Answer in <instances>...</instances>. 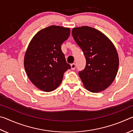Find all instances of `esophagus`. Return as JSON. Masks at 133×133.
<instances>
[{
	"label": "esophagus",
	"mask_w": 133,
	"mask_h": 133,
	"mask_svg": "<svg viewBox=\"0 0 133 133\" xmlns=\"http://www.w3.org/2000/svg\"><path fill=\"white\" fill-rule=\"evenodd\" d=\"M71 68L72 70H75L76 69V64L73 63L71 64Z\"/></svg>",
	"instance_id": "1"
}]
</instances>
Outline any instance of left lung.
<instances>
[{
    "mask_svg": "<svg viewBox=\"0 0 133 133\" xmlns=\"http://www.w3.org/2000/svg\"><path fill=\"white\" fill-rule=\"evenodd\" d=\"M72 36L86 59L85 69L78 73L84 87L92 93L104 90L118 71L119 58L115 46L106 36L91 27L73 28Z\"/></svg>",
    "mask_w": 133,
    "mask_h": 133,
    "instance_id": "1",
    "label": "left lung"
}]
</instances>
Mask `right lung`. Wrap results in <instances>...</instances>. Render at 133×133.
Segmentation results:
<instances>
[{
    "mask_svg": "<svg viewBox=\"0 0 133 133\" xmlns=\"http://www.w3.org/2000/svg\"><path fill=\"white\" fill-rule=\"evenodd\" d=\"M70 29L50 26L38 31L29 44L24 58L28 77L41 90H55L62 82L63 74L71 68L61 50Z\"/></svg>",
    "mask_w": 133,
    "mask_h": 133,
    "instance_id": "obj_1",
    "label": "right lung"
}]
</instances>
